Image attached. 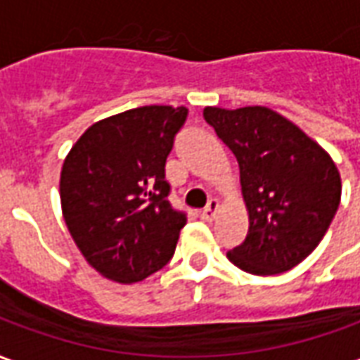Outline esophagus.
Here are the masks:
<instances>
[{
  "mask_svg": "<svg viewBox=\"0 0 360 360\" xmlns=\"http://www.w3.org/2000/svg\"><path fill=\"white\" fill-rule=\"evenodd\" d=\"M218 210H219V202L216 200V198H210V200H208V204H206V208L200 212V218L206 219V221H210V219L216 218Z\"/></svg>",
  "mask_w": 360,
  "mask_h": 360,
  "instance_id": "esophagus-1",
  "label": "esophagus"
}]
</instances>
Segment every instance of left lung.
I'll return each instance as SVG.
<instances>
[{
  "label": "left lung",
  "mask_w": 360,
  "mask_h": 360,
  "mask_svg": "<svg viewBox=\"0 0 360 360\" xmlns=\"http://www.w3.org/2000/svg\"><path fill=\"white\" fill-rule=\"evenodd\" d=\"M202 115L239 164L249 214L245 241L229 262L276 276L302 262L328 231L341 198L338 165L293 121L264 105L204 108Z\"/></svg>",
  "instance_id": "1"
}]
</instances>
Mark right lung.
Returning <instances> with one entry per match:
<instances>
[{"instance_id": "1", "label": "right lung", "mask_w": 360, "mask_h": 360, "mask_svg": "<svg viewBox=\"0 0 360 360\" xmlns=\"http://www.w3.org/2000/svg\"><path fill=\"white\" fill-rule=\"evenodd\" d=\"M185 117V105H142L100 119L63 160V219L103 278L142 281L173 257L187 218L165 198V158Z\"/></svg>"}]
</instances>
